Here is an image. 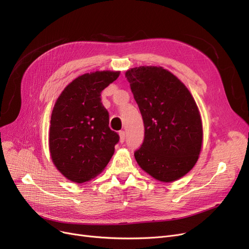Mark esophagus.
<instances>
[{
  "label": "esophagus",
  "mask_w": 249,
  "mask_h": 249,
  "mask_svg": "<svg viewBox=\"0 0 249 249\" xmlns=\"http://www.w3.org/2000/svg\"><path fill=\"white\" fill-rule=\"evenodd\" d=\"M119 136H120V142L123 143L125 141V132L124 131H120L119 132Z\"/></svg>",
  "instance_id": "obj_1"
}]
</instances>
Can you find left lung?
Here are the masks:
<instances>
[{
    "label": "left lung",
    "mask_w": 249,
    "mask_h": 249,
    "mask_svg": "<svg viewBox=\"0 0 249 249\" xmlns=\"http://www.w3.org/2000/svg\"><path fill=\"white\" fill-rule=\"evenodd\" d=\"M144 123V140L134 152L139 166L155 179L169 182L188 174L199 159L203 126L187 87L160 67L126 71Z\"/></svg>",
    "instance_id": "8db88e82"
}]
</instances>
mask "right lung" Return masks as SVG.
<instances>
[{
  "label": "right lung",
  "mask_w": 249,
  "mask_h": 249,
  "mask_svg": "<svg viewBox=\"0 0 249 249\" xmlns=\"http://www.w3.org/2000/svg\"><path fill=\"white\" fill-rule=\"evenodd\" d=\"M120 71L85 73L67 86L51 114L49 150L58 171L82 184L97 177L114 154L119 135L109 127L101 93Z\"/></svg>",
  "instance_id": "add662e5"
}]
</instances>
